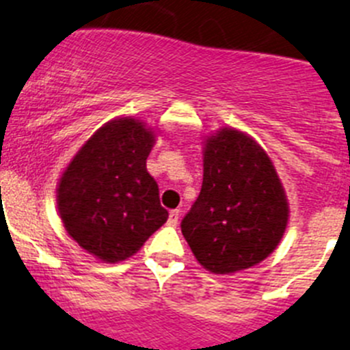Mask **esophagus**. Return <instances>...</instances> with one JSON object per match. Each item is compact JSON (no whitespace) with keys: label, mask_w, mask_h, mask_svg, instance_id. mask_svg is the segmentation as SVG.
Returning <instances> with one entry per match:
<instances>
[{"label":"esophagus","mask_w":350,"mask_h":350,"mask_svg":"<svg viewBox=\"0 0 350 350\" xmlns=\"http://www.w3.org/2000/svg\"><path fill=\"white\" fill-rule=\"evenodd\" d=\"M179 208H174V211H171L169 212V219H167V224L169 226H176V224H178V221H179Z\"/></svg>","instance_id":"obj_1"}]
</instances>
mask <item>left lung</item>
<instances>
[{
	"label": "left lung",
	"instance_id": "obj_1",
	"mask_svg": "<svg viewBox=\"0 0 350 350\" xmlns=\"http://www.w3.org/2000/svg\"><path fill=\"white\" fill-rule=\"evenodd\" d=\"M286 223L285 191L266 152L234 129L208 138L200 195L181 221L198 262L215 274L247 269L276 249Z\"/></svg>",
	"mask_w": 350,
	"mask_h": 350
}]
</instances>
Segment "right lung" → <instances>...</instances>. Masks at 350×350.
<instances>
[{
  "instance_id": "add662e5",
  "label": "right lung",
  "mask_w": 350,
  "mask_h": 350,
  "mask_svg": "<svg viewBox=\"0 0 350 350\" xmlns=\"http://www.w3.org/2000/svg\"><path fill=\"white\" fill-rule=\"evenodd\" d=\"M153 142L138 120H112L88 139L60 179L57 200L65 230L105 262L138 252L169 217L146 171Z\"/></svg>"
}]
</instances>
